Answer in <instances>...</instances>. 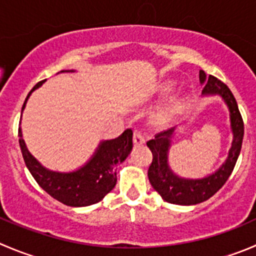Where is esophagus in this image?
Wrapping results in <instances>:
<instances>
[{"label":"esophagus","instance_id":"1","mask_svg":"<svg viewBox=\"0 0 256 256\" xmlns=\"http://www.w3.org/2000/svg\"><path fill=\"white\" fill-rule=\"evenodd\" d=\"M145 142V138H144V134L141 130H135L134 131V144L135 145H142Z\"/></svg>","mask_w":256,"mask_h":256}]
</instances>
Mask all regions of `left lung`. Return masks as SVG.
<instances>
[{"instance_id": "obj_1", "label": "left lung", "mask_w": 256, "mask_h": 256, "mask_svg": "<svg viewBox=\"0 0 256 256\" xmlns=\"http://www.w3.org/2000/svg\"><path fill=\"white\" fill-rule=\"evenodd\" d=\"M200 81L205 84L204 94H219L228 104L232 116V128L234 132V141L230 148L226 162L215 174L202 180H186L174 175L168 165V150L170 146V138L174 128L161 131L155 135V138L148 140L146 145L152 152V161L148 170L151 186L158 191L160 196L170 204L195 205L210 199L222 188L230 174L232 172L242 150V136H244V121L238 108L236 100L230 88L215 76L206 78L204 71H200Z\"/></svg>"}]
</instances>
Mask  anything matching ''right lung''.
I'll return each mask as SVG.
<instances>
[{
    "label": "right lung",
    "instance_id": "add662e5",
    "mask_svg": "<svg viewBox=\"0 0 256 256\" xmlns=\"http://www.w3.org/2000/svg\"><path fill=\"white\" fill-rule=\"evenodd\" d=\"M40 81L34 86L24 100L34 90L42 85ZM18 142L24 164L36 182L50 196L68 206H88L101 202L116 185V166L122 162L132 148V130L128 128L118 138L104 141L90 162L80 170L70 174L48 171L40 165L38 161L28 152L22 140L21 128H18Z\"/></svg>",
    "mask_w": 256,
    "mask_h": 256
}]
</instances>
